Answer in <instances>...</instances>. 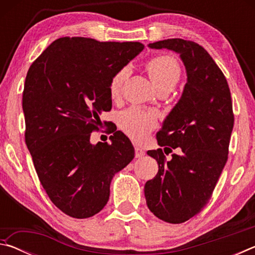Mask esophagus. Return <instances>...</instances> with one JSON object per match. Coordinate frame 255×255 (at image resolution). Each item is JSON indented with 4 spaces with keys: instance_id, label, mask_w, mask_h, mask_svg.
Instances as JSON below:
<instances>
[{
    "instance_id": "obj_1",
    "label": "esophagus",
    "mask_w": 255,
    "mask_h": 255,
    "mask_svg": "<svg viewBox=\"0 0 255 255\" xmlns=\"http://www.w3.org/2000/svg\"><path fill=\"white\" fill-rule=\"evenodd\" d=\"M145 155V150L140 147V146H135V156L137 158L143 157Z\"/></svg>"
}]
</instances>
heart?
I'll use <instances>...</instances> for the list:
<instances>
[{"instance_id":"obj_1","label":"heart","mask_w":255,"mask_h":255,"mask_svg":"<svg viewBox=\"0 0 255 255\" xmlns=\"http://www.w3.org/2000/svg\"><path fill=\"white\" fill-rule=\"evenodd\" d=\"M150 79L154 82L157 91H169L175 88L181 77V68L176 60L167 55H158L146 63ZM129 74V70L124 67L115 73L109 84V93L112 99H117L122 93L123 85ZM119 126L127 136L135 141H141L153 130L156 124L155 117L138 108H130L120 114Z\"/></svg>"}]
</instances>
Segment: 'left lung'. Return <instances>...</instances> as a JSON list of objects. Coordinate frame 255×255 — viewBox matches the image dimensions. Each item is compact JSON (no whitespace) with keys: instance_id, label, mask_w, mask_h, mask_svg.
I'll use <instances>...</instances> for the list:
<instances>
[{"instance_id":"8db88e82","label":"left lung","mask_w":255,"mask_h":255,"mask_svg":"<svg viewBox=\"0 0 255 255\" xmlns=\"http://www.w3.org/2000/svg\"><path fill=\"white\" fill-rule=\"evenodd\" d=\"M148 47L180 54L187 71L182 96L156 135L164 152L180 147L181 154L166 161L162 148L148 150L158 172L144 188L149 210L164 222L180 224L206 206L227 162L234 126L231 91L221 68L196 42L173 38Z\"/></svg>"}]
</instances>
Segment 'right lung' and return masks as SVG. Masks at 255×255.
<instances>
[{
  "label": "right lung",
  "mask_w": 255,
  "mask_h": 255,
  "mask_svg": "<svg viewBox=\"0 0 255 255\" xmlns=\"http://www.w3.org/2000/svg\"><path fill=\"white\" fill-rule=\"evenodd\" d=\"M144 49L140 42H100L63 37L31 64L22 108L25 144L49 199L73 218H89L107 205L114 175L135 156L122 131L93 145L99 115L109 111V84Z\"/></svg>",
  "instance_id": "1"
}]
</instances>
